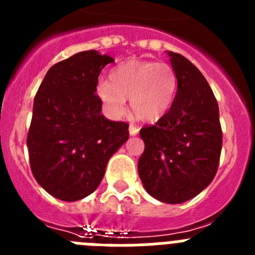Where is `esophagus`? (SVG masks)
Wrapping results in <instances>:
<instances>
[{
  "label": "esophagus",
  "instance_id": "1",
  "mask_svg": "<svg viewBox=\"0 0 255 255\" xmlns=\"http://www.w3.org/2000/svg\"><path fill=\"white\" fill-rule=\"evenodd\" d=\"M129 132H130V135H131V136H135V135H136L139 132V128H138V126L132 125V124H130Z\"/></svg>",
  "mask_w": 255,
  "mask_h": 255
}]
</instances>
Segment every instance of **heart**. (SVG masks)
<instances>
[{
    "label": "heart",
    "instance_id": "obj_1",
    "mask_svg": "<svg viewBox=\"0 0 255 255\" xmlns=\"http://www.w3.org/2000/svg\"><path fill=\"white\" fill-rule=\"evenodd\" d=\"M177 88L176 74L163 62L129 60L110 73V83L101 80L97 96L112 117L125 114L130 98L132 114L139 120H157L171 107Z\"/></svg>",
    "mask_w": 255,
    "mask_h": 255
}]
</instances>
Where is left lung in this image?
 <instances>
[{"label": "left lung", "mask_w": 255, "mask_h": 255, "mask_svg": "<svg viewBox=\"0 0 255 255\" xmlns=\"http://www.w3.org/2000/svg\"><path fill=\"white\" fill-rule=\"evenodd\" d=\"M177 92L168 112L144 126V152L138 172L148 194L159 202L184 203L212 182L222 149L216 97L206 78L188 58L167 51Z\"/></svg>", "instance_id": "obj_1"}]
</instances>
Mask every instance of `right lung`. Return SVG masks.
Segmentation results:
<instances>
[{"label":"right lung","instance_id":"1","mask_svg":"<svg viewBox=\"0 0 255 255\" xmlns=\"http://www.w3.org/2000/svg\"><path fill=\"white\" fill-rule=\"evenodd\" d=\"M114 58L79 52L47 71L33 105L26 145L33 176L52 197L75 202L102 181L108 159L129 139V125L107 120L96 94Z\"/></svg>","mask_w":255,"mask_h":255}]
</instances>
